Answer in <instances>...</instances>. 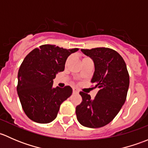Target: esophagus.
Segmentation results:
<instances>
[{
  "label": "esophagus",
  "mask_w": 148,
  "mask_h": 148,
  "mask_svg": "<svg viewBox=\"0 0 148 148\" xmlns=\"http://www.w3.org/2000/svg\"><path fill=\"white\" fill-rule=\"evenodd\" d=\"M73 92L74 93H79V90L77 89H76V88H73Z\"/></svg>",
  "instance_id": "34e87169"
}]
</instances>
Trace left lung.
Instances as JSON below:
<instances>
[{"label":"left lung","mask_w":148,"mask_h":148,"mask_svg":"<svg viewBox=\"0 0 148 148\" xmlns=\"http://www.w3.org/2000/svg\"><path fill=\"white\" fill-rule=\"evenodd\" d=\"M95 64L91 82L98 91L95 99L80 92L82 102L76 107L79 122L83 126L98 128L110 123L118 114L125 102L130 84L127 66L116 51L109 48L81 49Z\"/></svg>","instance_id":"8db88e82"}]
</instances>
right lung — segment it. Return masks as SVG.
Returning a JSON list of instances; mask_svg holds the SVG:
<instances>
[{"instance_id": "obj_1", "label": "right lung", "mask_w": 148, "mask_h": 148, "mask_svg": "<svg viewBox=\"0 0 148 148\" xmlns=\"http://www.w3.org/2000/svg\"><path fill=\"white\" fill-rule=\"evenodd\" d=\"M78 50L45 44L25 57L18 73L17 92L25 114L31 120L41 124L52 122L62 103L71 95L69 86L53 88V79L64 70L68 56Z\"/></svg>"}]
</instances>
